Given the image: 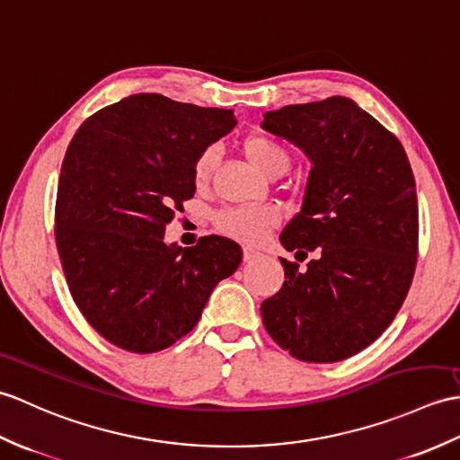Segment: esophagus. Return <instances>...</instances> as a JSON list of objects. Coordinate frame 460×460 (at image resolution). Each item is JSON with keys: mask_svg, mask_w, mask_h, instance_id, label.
Returning a JSON list of instances; mask_svg holds the SVG:
<instances>
[{"mask_svg": "<svg viewBox=\"0 0 460 460\" xmlns=\"http://www.w3.org/2000/svg\"><path fill=\"white\" fill-rule=\"evenodd\" d=\"M260 256V252L258 250H253V248H243V261H252V260H256Z\"/></svg>", "mask_w": 460, "mask_h": 460, "instance_id": "34e87169", "label": "esophagus"}]
</instances>
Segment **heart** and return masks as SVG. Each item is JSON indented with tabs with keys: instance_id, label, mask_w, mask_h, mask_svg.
<instances>
[{
	"instance_id": "obj_1",
	"label": "heart",
	"mask_w": 460,
	"mask_h": 460,
	"mask_svg": "<svg viewBox=\"0 0 460 460\" xmlns=\"http://www.w3.org/2000/svg\"><path fill=\"white\" fill-rule=\"evenodd\" d=\"M243 153H246L248 161L256 167L261 175L270 177L275 172H283L291 165V155L279 141H275L270 136H250L243 139L242 146ZM218 149L207 147L195 161V175L197 185H204L208 181L210 172L217 165ZM275 222V212L268 207H240V208H228L217 214L214 224L224 234V236L253 243L265 236Z\"/></svg>"
}]
</instances>
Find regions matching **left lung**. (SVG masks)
I'll return each instance as SVG.
<instances>
[{
	"label": "left lung",
	"mask_w": 460,
	"mask_h": 460,
	"mask_svg": "<svg viewBox=\"0 0 460 460\" xmlns=\"http://www.w3.org/2000/svg\"><path fill=\"white\" fill-rule=\"evenodd\" d=\"M261 128L311 161L288 252H314L261 303L265 331L303 362H341L380 336L413 279L420 212L411 165L394 134L354 100L332 96L265 111Z\"/></svg>",
	"instance_id": "1"
}]
</instances>
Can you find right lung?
Instances as JSON below:
<instances>
[{
	"mask_svg": "<svg viewBox=\"0 0 460 460\" xmlns=\"http://www.w3.org/2000/svg\"><path fill=\"white\" fill-rule=\"evenodd\" d=\"M236 126L232 110L134 94L78 128L60 169L55 236L70 295L119 349L149 354L199 323L242 250L204 236L182 250L165 226L192 199L195 161Z\"/></svg>",
	"mask_w": 460,
	"mask_h": 460,
	"instance_id": "add662e5",
	"label": "right lung"
}]
</instances>
